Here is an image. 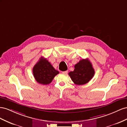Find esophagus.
<instances>
[{"instance_id": "34e87169", "label": "esophagus", "mask_w": 127, "mask_h": 127, "mask_svg": "<svg viewBox=\"0 0 127 127\" xmlns=\"http://www.w3.org/2000/svg\"><path fill=\"white\" fill-rule=\"evenodd\" d=\"M67 72H68V71H63V72H62V73H63V74H66L67 73Z\"/></svg>"}]
</instances>
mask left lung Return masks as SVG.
<instances>
[{
  "label": "left lung",
  "instance_id": "8db88e82",
  "mask_svg": "<svg viewBox=\"0 0 127 127\" xmlns=\"http://www.w3.org/2000/svg\"><path fill=\"white\" fill-rule=\"evenodd\" d=\"M95 74V70L88 59H82L74 65V70L68 73L72 81L77 85L88 83Z\"/></svg>",
  "mask_w": 127,
  "mask_h": 127
}]
</instances>
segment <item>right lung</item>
Masks as SVG:
<instances>
[{
	"mask_svg": "<svg viewBox=\"0 0 127 127\" xmlns=\"http://www.w3.org/2000/svg\"><path fill=\"white\" fill-rule=\"evenodd\" d=\"M32 72L35 80L39 84L43 85L49 84L54 78L59 73L48 61L42 57L35 64Z\"/></svg>",
	"mask_w": 127,
	"mask_h": 127,
	"instance_id": "right-lung-1",
	"label": "right lung"
}]
</instances>
